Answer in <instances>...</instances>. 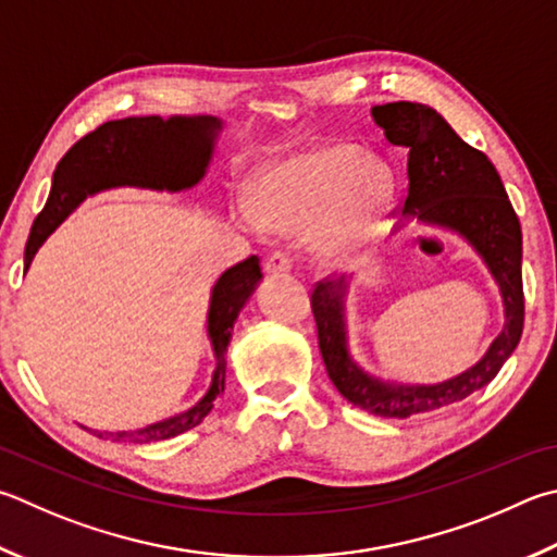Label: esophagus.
<instances>
[{
	"mask_svg": "<svg viewBox=\"0 0 557 557\" xmlns=\"http://www.w3.org/2000/svg\"><path fill=\"white\" fill-rule=\"evenodd\" d=\"M262 270H265L268 275H287V272L292 270V258L282 250L270 252L265 262H262Z\"/></svg>",
	"mask_w": 557,
	"mask_h": 557,
	"instance_id": "34e87169",
	"label": "esophagus"
}]
</instances>
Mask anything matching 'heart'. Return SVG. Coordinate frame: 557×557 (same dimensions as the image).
<instances>
[{
  "label": "heart",
  "mask_w": 557,
  "mask_h": 557,
  "mask_svg": "<svg viewBox=\"0 0 557 557\" xmlns=\"http://www.w3.org/2000/svg\"><path fill=\"white\" fill-rule=\"evenodd\" d=\"M394 187L382 168L348 146H326L262 170L250 216L272 234L313 228L319 258L343 262L368 248L389 214Z\"/></svg>",
  "instance_id": "heart-1"
}]
</instances>
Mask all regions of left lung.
<instances>
[{
    "label": "left lung",
    "mask_w": 557,
    "mask_h": 557,
    "mask_svg": "<svg viewBox=\"0 0 557 557\" xmlns=\"http://www.w3.org/2000/svg\"><path fill=\"white\" fill-rule=\"evenodd\" d=\"M372 121L392 146L409 148V191L397 234L411 221L460 236L490 270L504 305V326L484 356L460 375L433 384H411L372 375L350 352L346 297L352 277L319 282L311 309L319 329V350L336 389L375 417L407 419L438 411L490 384L523 331L521 226L497 168L482 150L455 134L436 109L419 102H392L370 109Z\"/></svg>",
    "instance_id": "left-lung-1"
}]
</instances>
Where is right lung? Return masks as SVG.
Returning <instances> with one entry per match:
<instances>
[{
    "label": "right lung",
    "instance_id": "right-lung-1",
    "mask_svg": "<svg viewBox=\"0 0 557 557\" xmlns=\"http://www.w3.org/2000/svg\"><path fill=\"white\" fill-rule=\"evenodd\" d=\"M224 121L216 116H126L107 121L92 134L79 138L67 150L53 173L48 201L32 226L26 240L24 268H32L46 238L83 205L87 197L119 187L153 191H185L205 180L214 158ZM260 260L250 256L228 268L211 287L207 311V336L214 350V372L209 389L189 409L148 423L134 431H95L99 438L119 443H156L175 438L199 426L214 409V399L226 384V350L240 309L260 285Z\"/></svg>",
    "mask_w": 557,
    "mask_h": 557
}]
</instances>
